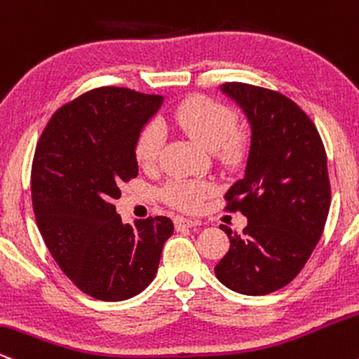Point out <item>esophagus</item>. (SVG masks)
I'll return each instance as SVG.
<instances>
[{"instance_id": "1", "label": "esophagus", "mask_w": 359, "mask_h": 359, "mask_svg": "<svg viewBox=\"0 0 359 359\" xmlns=\"http://www.w3.org/2000/svg\"><path fill=\"white\" fill-rule=\"evenodd\" d=\"M198 225H201L200 220H191V218H183V217H176V218H175V226H176V230L191 229V226H198Z\"/></svg>"}]
</instances>
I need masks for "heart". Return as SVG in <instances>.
Listing matches in <instances>:
<instances>
[{
	"instance_id": "1",
	"label": "heart",
	"mask_w": 359,
	"mask_h": 359,
	"mask_svg": "<svg viewBox=\"0 0 359 359\" xmlns=\"http://www.w3.org/2000/svg\"><path fill=\"white\" fill-rule=\"evenodd\" d=\"M171 121L189 137L215 149L225 161L237 158L242 149L243 137L235 129L237 114L229 105L212 97L193 95L184 99L171 111ZM164 133L158 122H147L139 133L134 154L139 166L151 170L161 156ZM215 187L210 181L175 178L164 184L161 198L172 208L181 212H196L203 206L206 198L213 195Z\"/></svg>"
}]
</instances>
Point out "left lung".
<instances>
[{
	"label": "left lung",
	"instance_id": "left-lung-1",
	"mask_svg": "<svg viewBox=\"0 0 359 359\" xmlns=\"http://www.w3.org/2000/svg\"><path fill=\"white\" fill-rule=\"evenodd\" d=\"M245 111L252 147L243 180L225 193V212L247 217L243 233L220 229L230 248L215 273L223 285L265 296L302 271L331 205L323 139L311 117L280 92L242 82L222 87Z\"/></svg>",
	"mask_w": 359,
	"mask_h": 359
}]
</instances>
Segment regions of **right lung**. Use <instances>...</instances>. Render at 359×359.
Masks as SVG:
<instances>
[{"label":"right lung","mask_w":359,"mask_h":359,"mask_svg":"<svg viewBox=\"0 0 359 359\" xmlns=\"http://www.w3.org/2000/svg\"><path fill=\"white\" fill-rule=\"evenodd\" d=\"M161 95L97 87L46 122L32 164V201L45 245L74 285L99 301H126L154 279L168 217L124 225L114 201L137 176L134 147Z\"/></svg>","instance_id":"obj_1"}]
</instances>
